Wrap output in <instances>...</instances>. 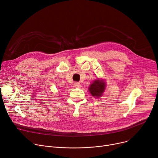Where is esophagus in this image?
<instances>
[{"mask_svg": "<svg viewBox=\"0 0 158 158\" xmlns=\"http://www.w3.org/2000/svg\"><path fill=\"white\" fill-rule=\"evenodd\" d=\"M73 85H74V86H75V87H76V88H79V87H81V85L79 83V82H74Z\"/></svg>", "mask_w": 158, "mask_h": 158, "instance_id": "obj_1", "label": "esophagus"}]
</instances>
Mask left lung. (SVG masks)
Returning a JSON list of instances; mask_svg holds the SVG:
<instances>
[{
    "label": "left lung",
    "instance_id": "1",
    "mask_svg": "<svg viewBox=\"0 0 158 158\" xmlns=\"http://www.w3.org/2000/svg\"><path fill=\"white\" fill-rule=\"evenodd\" d=\"M89 93L95 97H101L105 89V83L102 80H95L89 87Z\"/></svg>",
    "mask_w": 158,
    "mask_h": 158
}]
</instances>
